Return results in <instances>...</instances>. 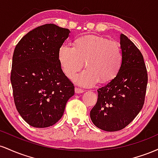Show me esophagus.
I'll return each mask as SVG.
<instances>
[{"label":"esophagus","instance_id":"esophagus-1","mask_svg":"<svg viewBox=\"0 0 158 158\" xmlns=\"http://www.w3.org/2000/svg\"><path fill=\"white\" fill-rule=\"evenodd\" d=\"M85 91L84 89H82V88H78V87H76L75 88V92L77 94H79V93H83V92Z\"/></svg>","mask_w":158,"mask_h":158}]
</instances>
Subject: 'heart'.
I'll return each mask as SVG.
<instances>
[{
    "instance_id": "heart-1",
    "label": "heart",
    "mask_w": 158,
    "mask_h": 158,
    "mask_svg": "<svg viewBox=\"0 0 158 158\" xmlns=\"http://www.w3.org/2000/svg\"><path fill=\"white\" fill-rule=\"evenodd\" d=\"M59 60L65 75L70 79L84 66L86 70L75 78L78 84L92 86L100 79L109 81L118 73L123 52L117 41L97 36L79 38L75 46L63 44L59 49Z\"/></svg>"
}]
</instances>
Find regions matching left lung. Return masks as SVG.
Here are the masks:
<instances>
[{
  "label": "left lung",
  "instance_id": "8db88e82",
  "mask_svg": "<svg viewBox=\"0 0 158 158\" xmlns=\"http://www.w3.org/2000/svg\"><path fill=\"white\" fill-rule=\"evenodd\" d=\"M120 47L123 60L118 73L97 90V102L90 112L94 124L106 131H119L137 117L147 88V70L141 52L123 33Z\"/></svg>",
  "mask_w": 158,
  "mask_h": 158
}]
</instances>
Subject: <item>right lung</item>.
<instances>
[{
    "label": "right lung",
    "mask_w": 158,
    "mask_h": 158,
    "mask_svg": "<svg viewBox=\"0 0 158 158\" xmlns=\"http://www.w3.org/2000/svg\"><path fill=\"white\" fill-rule=\"evenodd\" d=\"M70 30L47 23L29 32L16 45L11 83L15 105L30 126L46 128L61 118L74 85L61 70L59 49Z\"/></svg>",
    "instance_id": "right-lung-1"
}]
</instances>
